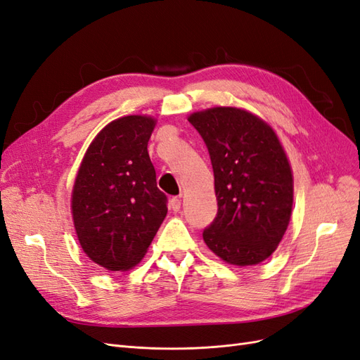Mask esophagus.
<instances>
[{
  "instance_id": "esophagus-1",
  "label": "esophagus",
  "mask_w": 360,
  "mask_h": 360,
  "mask_svg": "<svg viewBox=\"0 0 360 360\" xmlns=\"http://www.w3.org/2000/svg\"><path fill=\"white\" fill-rule=\"evenodd\" d=\"M169 207H171V210H172V212H179V210H180V207H181V200H180V197H174V198H171V201H169Z\"/></svg>"
}]
</instances>
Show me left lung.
I'll return each instance as SVG.
<instances>
[{"label":"left lung","mask_w":360,"mask_h":360,"mask_svg":"<svg viewBox=\"0 0 360 360\" xmlns=\"http://www.w3.org/2000/svg\"><path fill=\"white\" fill-rule=\"evenodd\" d=\"M209 148L217 214L202 238L225 263H263L284 237L292 212V169L281 141L263 118L236 106L188 117Z\"/></svg>","instance_id":"8db88e82"}]
</instances>
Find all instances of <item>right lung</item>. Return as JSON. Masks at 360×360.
Wrapping results in <instances>:
<instances>
[{
    "label": "right lung",
    "instance_id": "right-lung-1",
    "mask_svg": "<svg viewBox=\"0 0 360 360\" xmlns=\"http://www.w3.org/2000/svg\"><path fill=\"white\" fill-rule=\"evenodd\" d=\"M158 120L124 115L108 123L76 172L70 210L84 254L110 271L134 269L167 216L148 139Z\"/></svg>",
    "mask_w": 360,
    "mask_h": 360
}]
</instances>
